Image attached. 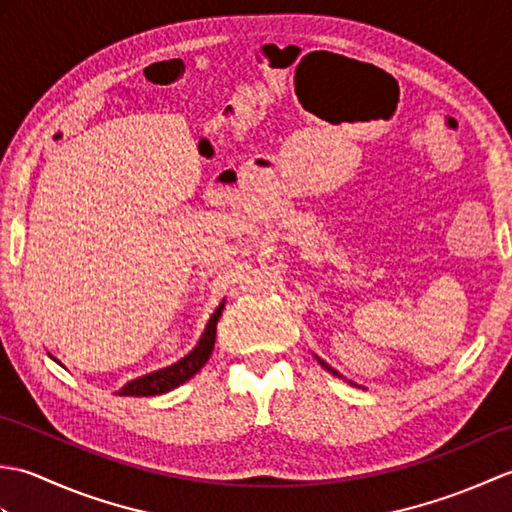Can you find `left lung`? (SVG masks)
<instances>
[{"label":"left lung","instance_id":"left-lung-1","mask_svg":"<svg viewBox=\"0 0 512 512\" xmlns=\"http://www.w3.org/2000/svg\"><path fill=\"white\" fill-rule=\"evenodd\" d=\"M319 363H321V365H323V367H328V365H325V363H323V361H319ZM328 369H330V367H328ZM334 374H336V372H334Z\"/></svg>","mask_w":512,"mask_h":512}]
</instances>
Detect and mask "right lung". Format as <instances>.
Wrapping results in <instances>:
<instances>
[{"label":"right lung","mask_w":512,"mask_h":512,"mask_svg":"<svg viewBox=\"0 0 512 512\" xmlns=\"http://www.w3.org/2000/svg\"><path fill=\"white\" fill-rule=\"evenodd\" d=\"M222 310H224V306H220L213 312V317L209 319V325H206L200 343L195 345V350L184 356L182 361H178L171 367L160 369V372L132 380V383H127L121 391H118V394L121 396H158V394H167V391L176 389L182 383H187V380L193 374H198L204 367V363L209 361L213 345H215L217 321H220V317H222Z\"/></svg>","instance_id":"obj_1"}]
</instances>
